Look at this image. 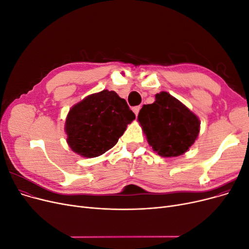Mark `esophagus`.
<instances>
[{"mask_svg":"<svg viewBox=\"0 0 249 249\" xmlns=\"http://www.w3.org/2000/svg\"><path fill=\"white\" fill-rule=\"evenodd\" d=\"M140 109H141V106H135V107L133 108V111H134V113L136 114V116H138Z\"/></svg>","mask_w":249,"mask_h":249,"instance_id":"esophagus-1","label":"esophagus"}]
</instances>
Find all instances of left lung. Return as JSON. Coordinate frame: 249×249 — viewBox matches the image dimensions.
<instances>
[{
    "instance_id": "obj_1",
    "label": "left lung",
    "mask_w": 249,
    "mask_h": 249,
    "mask_svg": "<svg viewBox=\"0 0 249 249\" xmlns=\"http://www.w3.org/2000/svg\"><path fill=\"white\" fill-rule=\"evenodd\" d=\"M138 122L149 145L164 158L177 157L187 152L200 128L197 115L165 91L157 93L152 104L143 105Z\"/></svg>"
}]
</instances>
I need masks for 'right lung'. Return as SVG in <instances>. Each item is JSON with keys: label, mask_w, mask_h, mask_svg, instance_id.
Here are the masks:
<instances>
[{"label": "right lung", "mask_w": 249, "mask_h": 249, "mask_svg": "<svg viewBox=\"0 0 249 249\" xmlns=\"http://www.w3.org/2000/svg\"><path fill=\"white\" fill-rule=\"evenodd\" d=\"M135 118L126 101L114 91L90 94L72 106L67 115V143L82 157H98L117 143Z\"/></svg>", "instance_id": "obj_1"}]
</instances>
